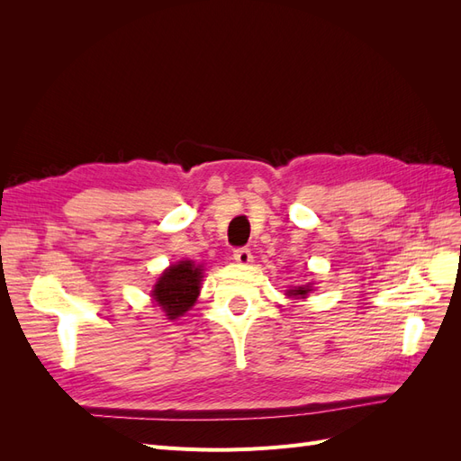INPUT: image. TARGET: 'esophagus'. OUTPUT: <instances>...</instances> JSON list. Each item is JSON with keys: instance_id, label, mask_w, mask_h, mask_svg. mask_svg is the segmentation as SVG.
Listing matches in <instances>:
<instances>
[{"instance_id": "esophagus-1", "label": "esophagus", "mask_w": 461, "mask_h": 461, "mask_svg": "<svg viewBox=\"0 0 461 461\" xmlns=\"http://www.w3.org/2000/svg\"><path fill=\"white\" fill-rule=\"evenodd\" d=\"M234 259L240 265H249L254 261V256H252V252H249V248H239V249H234Z\"/></svg>"}]
</instances>
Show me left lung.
Wrapping results in <instances>:
<instances>
[{"label": "left lung", "instance_id": "1", "mask_svg": "<svg viewBox=\"0 0 461 461\" xmlns=\"http://www.w3.org/2000/svg\"><path fill=\"white\" fill-rule=\"evenodd\" d=\"M312 288H310V285H302V286H294V288H290V290H286V296L288 298H308V292H310Z\"/></svg>", "mask_w": 461, "mask_h": 461}]
</instances>
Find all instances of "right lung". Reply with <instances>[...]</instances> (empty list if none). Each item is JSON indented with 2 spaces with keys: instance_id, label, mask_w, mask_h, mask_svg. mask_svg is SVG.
I'll list each match as a JSON object with an SVG mask.
<instances>
[{
  "instance_id": "1",
  "label": "right lung",
  "mask_w": 461,
  "mask_h": 461,
  "mask_svg": "<svg viewBox=\"0 0 461 461\" xmlns=\"http://www.w3.org/2000/svg\"><path fill=\"white\" fill-rule=\"evenodd\" d=\"M202 267L194 261H178L165 269L153 286V300L165 312L167 319L185 315L200 296Z\"/></svg>"
}]
</instances>
